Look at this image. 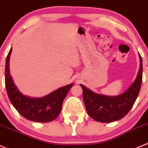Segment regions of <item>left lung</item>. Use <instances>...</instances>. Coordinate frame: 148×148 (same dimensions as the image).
I'll return each mask as SVG.
<instances>
[{
    "label": "left lung",
    "instance_id": "left-lung-1",
    "mask_svg": "<svg viewBox=\"0 0 148 148\" xmlns=\"http://www.w3.org/2000/svg\"><path fill=\"white\" fill-rule=\"evenodd\" d=\"M140 57V69L137 78L121 95L106 96L97 94L80 84L82 88L83 100L88 115L96 121L110 123L125 116L132 108L141 87L143 81V59Z\"/></svg>",
    "mask_w": 148,
    "mask_h": 148
}]
</instances>
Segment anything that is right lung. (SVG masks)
Listing matches in <instances>:
<instances>
[{"label":"right lung","mask_w":148,"mask_h":148,"mask_svg":"<svg viewBox=\"0 0 148 148\" xmlns=\"http://www.w3.org/2000/svg\"><path fill=\"white\" fill-rule=\"evenodd\" d=\"M12 48L5 60V83L10 101L18 113L27 119L35 122H50L58 117L62 108L63 102L74 84H70L39 98L24 95L17 89L10 74L9 61Z\"/></svg>","instance_id":"obj_1"}]
</instances>
